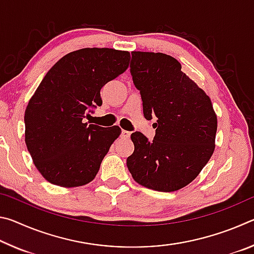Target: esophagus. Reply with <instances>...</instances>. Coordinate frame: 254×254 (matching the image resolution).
Wrapping results in <instances>:
<instances>
[{
    "label": "esophagus",
    "mask_w": 254,
    "mask_h": 254,
    "mask_svg": "<svg viewBox=\"0 0 254 254\" xmlns=\"http://www.w3.org/2000/svg\"><path fill=\"white\" fill-rule=\"evenodd\" d=\"M131 135V132L130 131H127V130H122L121 132V136L124 137V139H127V137H130Z\"/></svg>",
    "instance_id": "esophagus-1"
}]
</instances>
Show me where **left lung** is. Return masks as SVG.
I'll return each instance as SVG.
<instances>
[{
	"instance_id": "obj_1",
	"label": "left lung",
	"mask_w": 254,
	"mask_h": 254,
	"mask_svg": "<svg viewBox=\"0 0 254 254\" xmlns=\"http://www.w3.org/2000/svg\"><path fill=\"white\" fill-rule=\"evenodd\" d=\"M130 67L144 118L156 117L157 123L152 141L141 132L131 134L134 152L127 159V169L141 186L179 190L199 175L215 150L212 101L169 55L132 51Z\"/></svg>"
}]
</instances>
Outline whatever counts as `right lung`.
<instances>
[{"instance_id": "1", "label": "right lung", "mask_w": 254, "mask_h": 254, "mask_svg": "<svg viewBox=\"0 0 254 254\" xmlns=\"http://www.w3.org/2000/svg\"><path fill=\"white\" fill-rule=\"evenodd\" d=\"M130 59L128 51L79 49L59 59L41 80L24 113L25 144L47 182L70 188L95 178L122 131L83 120L102 105V87L123 74Z\"/></svg>"}]
</instances>
